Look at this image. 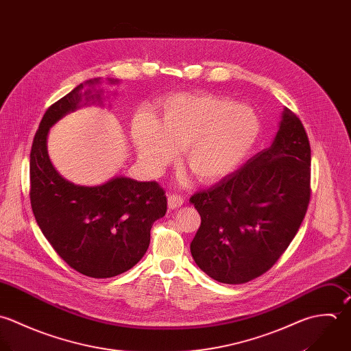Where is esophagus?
Here are the masks:
<instances>
[{
	"label": "esophagus",
	"mask_w": 351,
	"mask_h": 351,
	"mask_svg": "<svg viewBox=\"0 0 351 351\" xmlns=\"http://www.w3.org/2000/svg\"><path fill=\"white\" fill-rule=\"evenodd\" d=\"M184 204V197L178 196V195H170L167 197V206L170 210H176L180 208Z\"/></svg>",
	"instance_id": "esophagus-1"
}]
</instances>
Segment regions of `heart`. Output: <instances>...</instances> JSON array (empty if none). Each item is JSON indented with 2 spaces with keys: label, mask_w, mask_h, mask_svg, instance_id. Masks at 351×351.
I'll return each instance as SVG.
<instances>
[{
  "label": "heart",
  "mask_w": 351,
  "mask_h": 351,
  "mask_svg": "<svg viewBox=\"0 0 351 351\" xmlns=\"http://www.w3.org/2000/svg\"><path fill=\"white\" fill-rule=\"evenodd\" d=\"M260 132V118L252 108L215 94L169 97L160 104L156 122L140 117L132 126L137 154L151 170L163 169L184 151L185 166L203 184L234 173Z\"/></svg>",
  "instance_id": "b5f03b06"
}]
</instances>
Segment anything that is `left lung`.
<instances>
[{
  "label": "left lung",
  "instance_id": "left-lung-1",
  "mask_svg": "<svg viewBox=\"0 0 351 351\" xmlns=\"http://www.w3.org/2000/svg\"><path fill=\"white\" fill-rule=\"evenodd\" d=\"M309 199V138L301 119L285 109L271 147L191 197L202 218L191 243L195 263L228 285L263 275L295 237Z\"/></svg>",
  "mask_w": 351,
  "mask_h": 351
}]
</instances>
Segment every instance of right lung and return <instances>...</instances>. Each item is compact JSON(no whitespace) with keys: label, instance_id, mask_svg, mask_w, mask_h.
Segmentation results:
<instances>
[{"label":"right lung","instance_id":"right-lung-1","mask_svg":"<svg viewBox=\"0 0 351 351\" xmlns=\"http://www.w3.org/2000/svg\"><path fill=\"white\" fill-rule=\"evenodd\" d=\"M86 84L53 104L40 121L29 155V199L38 226L69 267L90 278H113L145 254L151 228L165 217L167 199L155 181L114 177L98 186H82L57 173L47 154L50 128L91 101L102 104L101 93L83 91Z\"/></svg>","mask_w":351,"mask_h":351}]
</instances>
